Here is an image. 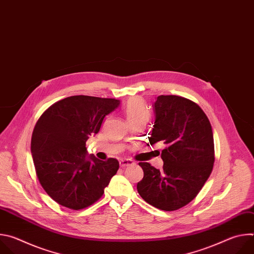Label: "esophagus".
Here are the masks:
<instances>
[{
    "label": "esophagus",
    "mask_w": 254,
    "mask_h": 254,
    "mask_svg": "<svg viewBox=\"0 0 254 254\" xmlns=\"http://www.w3.org/2000/svg\"><path fill=\"white\" fill-rule=\"evenodd\" d=\"M134 163L131 161V160H127V159H125V160H122L120 162V165L122 168H126V167H128V166H131L133 165Z\"/></svg>",
    "instance_id": "1"
}]
</instances>
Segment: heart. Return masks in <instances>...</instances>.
I'll use <instances>...</instances> for the list:
<instances>
[{
    "label": "heart",
    "mask_w": 254,
    "mask_h": 254,
    "mask_svg": "<svg viewBox=\"0 0 254 254\" xmlns=\"http://www.w3.org/2000/svg\"><path fill=\"white\" fill-rule=\"evenodd\" d=\"M126 116L127 121L131 124L136 122L147 123L150 118V113L146 105L139 98H131L127 101L126 108Z\"/></svg>",
    "instance_id": "b5f03b06"
}]
</instances>
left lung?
Masks as SVG:
<instances>
[{"label": "left lung", "mask_w": 254, "mask_h": 254, "mask_svg": "<svg viewBox=\"0 0 254 254\" xmlns=\"http://www.w3.org/2000/svg\"><path fill=\"white\" fill-rule=\"evenodd\" d=\"M156 122L150 143L164 142L163 170L138 163L143 178L136 189L150 205L175 211L189 204L201 191L215 162L211 124L194 101L178 95H160L155 102Z\"/></svg>", "instance_id": "obj_1"}]
</instances>
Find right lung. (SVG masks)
<instances>
[{
    "label": "right lung",
    "mask_w": 254,
    "mask_h": 254,
    "mask_svg": "<svg viewBox=\"0 0 254 254\" xmlns=\"http://www.w3.org/2000/svg\"><path fill=\"white\" fill-rule=\"evenodd\" d=\"M119 106L116 98L69 96L49 106L36 123L31 140L36 175L56 203L81 210L102 197L120 164L114 158H87L85 142Z\"/></svg>",
    "instance_id": "add662e5"
}]
</instances>
